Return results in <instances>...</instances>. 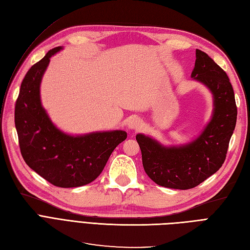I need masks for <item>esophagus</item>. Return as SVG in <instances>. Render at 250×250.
Wrapping results in <instances>:
<instances>
[{
	"label": "esophagus",
	"mask_w": 250,
	"mask_h": 250,
	"mask_svg": "<svg viewBox=\"0 0 250 250\" xmlns=\"http://www.w3.org/2000/svg\"><path fill=\"white\" fill-rule=\"evenodd\" d=\"M127 126L130 130H139L142 127V121L139 118H132Z\"/></svg>",
	"instance_id": "obj_1"
}]
</instances>
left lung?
I'll list each match as a JSON object with an SVG mask.
<instances>
[{
    "mask_svg": "<svg viewBox=\"0 0 250 250\" xmlns=\"http://www.w3.org/2000/svg\"><path fill=\"white\" fill-rule=\"evenodd\" d=\"M193 80L213 96V112L201 133L181 145L166 146L138 133L143 167L155 184L188 190L200 185L221 168L237 122V106L229 78L207 53L196 50Z\"/></svg>",
    "mask_w": 250,
    "mask_h": 250,
    "instance_id": "left-lung-1",
    "label": "left lung"
}]
</instances>
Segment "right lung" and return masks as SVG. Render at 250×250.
<instances>
[{
    "label": "right lung",
    "mask_w": 250,
    "mask_h": 250,
    "mask_svg": "<svg viewBox=\"0 0 250 250\" xmlns=\"http://www.w3.org/2000/svg\"><path fill=\"white\" fill-rule=\"evenodd\" d=\"M62 47L50 50L31 66L22 80L14 110V122L22 158L42 178L59 188H75L94 181L110 154L126 140L123 130L74 135L52 122L41 99V83L50 58Z\"/></svg>",
    "instance_id": "1"
}]
</instances>
